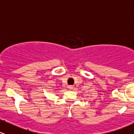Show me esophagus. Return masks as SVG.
I'll return each instance as SVG.
<instances>
[{
  "label": "esophagus",
  "mask_w": 134,
  "mask_h": 134,
  "mask_svg": "<svg viewBox=\"0 0 134 134\" xmlns=\"http://www.w3.org/2000/svg\"><path fill=\"white\" fill-rule=\"evenodd\" d=\"M67 88H68L69 90H72V88H73V86H72L70 85V86H67Z\"/></svg>",
  "instance_id": "1"
}]
</instances>
